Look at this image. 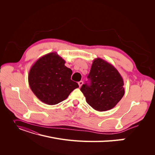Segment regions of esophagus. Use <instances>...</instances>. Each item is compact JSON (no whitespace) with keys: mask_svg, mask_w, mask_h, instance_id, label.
Returning <instances> with one entry per match:
<instances>
[{"mask_svg":"<svg viewBox=\"0 0 155 155\" xmlns=\"http://www.w3.org/2000/svg\"><path fill=\"white\" fill-rule=\"evenodd\" d=\"M78 85H79V87H82V85H83V84H84V82H82V81H80V82H78Z\"/></svg>","mask_w":155,"mask_h":155,"instance_id":"34e87169","label":"esophagus"}]
</instances>
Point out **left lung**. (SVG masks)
<instances>
[{"mask_svg": "<svg viewBox=\"0 0 155 155\" xmlns=\"http://www.w3.org/2000/svg\"><path fill=\"white\" fill-rule=\"evenodd\" d=\"M87 77L90 84H83L80 91L87 102L96 110L114 108L124 95L123 77L112 64L103 59L94 60Z\"/></svg>", "mask_w": 155, "mask_h": 155, "instance_id": "left-lung-1", "label": "left lung"}]
</instances>
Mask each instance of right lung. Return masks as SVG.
<instances>
[{
    "mask_svg": "<svg viewBox=\"0 0 155 155\" xmlns=\"http://www.w3.org/2000/svg\"><path fill=\"white\" fill-rule=\"evenodd\" d=\"M64 63L57 53L52 52L41 57L31 67L29 85L41 102L48 105L58 104L79 87L71 80L72 71Z\"/></svg>",
    "mask_w": 155,
    "mask_h": 155,
    "instance_id": "1",
    "label": "right lung"
}]
</instances>
